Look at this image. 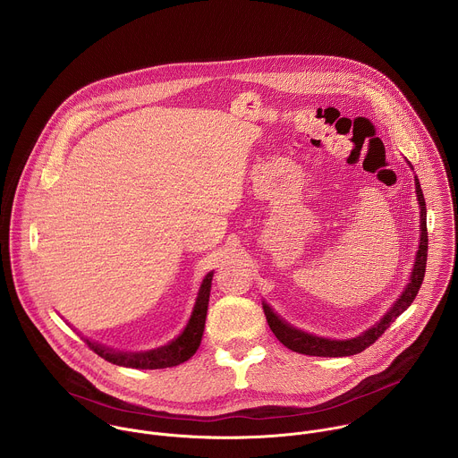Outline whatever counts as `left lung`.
Returning <instances> with one entry per match:
<instances>
[{
    "instance_id": "obj_1",
    "label": "left lung",
    "mask_w": 458,
    "mask_h": 458,
    "mask_svg": "<svg viewBox=\"0 0 458 458\" xmlns=\"http://www.w3.org/2000/svg\"><path fill=\"white\" fill-rule=\"evenodd\" d=\"M416 191H418V200H420V208H421V238H420V250L416 254V261H414V270L411 274V281L405 286L403 293L400 295V299L393 304V307L384 314V318H380V321H377V325H373L371 328H368L366 332H362L357 337L352 339H327V337H318L314 334H307L304 330L295 328L293 325H290L288 321H284L277 312H274V309L268 304L263 302L265 309V316L267 321L272 328V332L276 334V337L290 350L297 352V353H304V355H316V357H346V355H355L360 353L362 350H366L369 344H373L384 332L387 327H391V323L414 302L423 279H425V268H427V256H428V233H427V204H425V197H423V190L420 184V179L416 177Z\"/></svg>"
}]
</instances>
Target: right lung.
I'll return each instance as SVG.
<instances>
[{
    "instance_id": "right-lung-1",
    "label": "right lung",
    "mask_w": 458,
    "mask_h": 458,
    "mask_svg": "<svg viewBox=\"0 0 458 458\" xmlns=\"http://www.w3.org/2000/svg\"><path fill=\"white\" fill-rule=\"evenodd\" d=\"M211 279H213V272H209L204 277V281L200 283L195 304H193L184 328L170 343L157 346L154 350H148V352H115L112 348H106L103 344L90 343V341H87V344L90 346V350H94L105 360L117 364V366H124V368H135V369L172 368V366H177V364L188 360L197 352L200 339H202L208 302H209V292H211Z\"/></svg>"
}]
</instances>
